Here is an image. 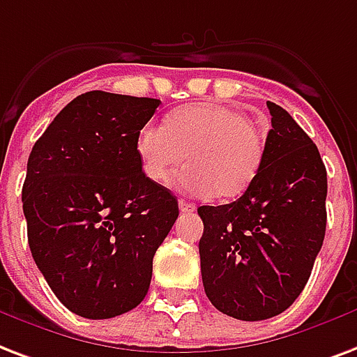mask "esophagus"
Returning a JSON list of instances; mask_svg holds the SVG:
<instances>
[{
    "label": "esophagus",
    "mask_w": 357,
    "mask_h": 357,
    "mask_svg": "<svg viewBox=\"0 0 357 357\" xmlns=\"http://www.w3.org/2000/svg\"><path fill=\"white\" fill-rule=\"evenodd\" d=\"M178 204H179V209H181L183 213H192V211L197 209V206H195V204L187 202V200H183V198H181Z\"/></svg>",
    "instance_id": "34e87169"
}]
</instances>
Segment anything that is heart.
Instances as JSON below:
<instances>
[{
    "label": "heart",
    "instance_id": "b5f03b06",
    "mask_svg": "<svg viewBox=\"0 0 357 357\" xmlns=\"http://www.w3.org/2000/svg\"><path fill=\"white\" fill-rule=\"evenodd\" d=\"M136 151L144 174L155 183H170L187 157L190 165L178 178L181 189L232 200L257 179L266 144L243 112L200 102L174 110L167 125H144L136 136Z\"/></svg>",
    "mask_w": 357,
    "mask_h": 357
}]
</instances>
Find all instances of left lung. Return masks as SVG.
I'll use <instances>...</instances> for the list:
<instances>
[{"instance_id":"1","label":"left lung","mask_w":357,"mask_h":357,"mask_svg":"<svg viewBox=\"0 0 357 357\" xmlns=\"http://www.w3.org/2000/svg\"><path fill=\"white\" fill-rule=\"evenodd\" d=\"M264 165L243 195L200 206L206 296L228 317L257 322L287 311L305 288L326 234L328 174L290 114L268 100Z\"/></svg>"}]
</instances>
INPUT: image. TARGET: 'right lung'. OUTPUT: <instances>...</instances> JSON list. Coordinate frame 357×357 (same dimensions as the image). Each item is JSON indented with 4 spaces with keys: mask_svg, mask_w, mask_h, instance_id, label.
Returning <instances> with one entry per match:
<instances>
[{
    "mask_svg": "<svg viewBox=\"0 0 357 357\" xmlns=\"http://www.w3.org/2000/svg\"><path fill=\"white\" fill-rule=\"evenodd\" d=\"M159 99L88 91L35 142L22 187L27 243L56 298L102 320L148 294L178 198L142 172L136 136Z\"/></svg>",
    "mask_w": 357,
    "mask_h": 357,
    "instance_id": "right-lung-1",
    "label": "right lung"
}]
</instances>
